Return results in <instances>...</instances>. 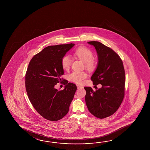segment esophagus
<instances>
[{
	"mask_svg": "<svg viewBox=\"0 0 150 150\" xmlns=\"http://www.w3.org/2000/svg\"><path fill=\"white\" fill-rule=\"evenodd\" d=\"M76 86H77V89L83 88V86H81V85H77Z\"/></svg>",
	"mask_w": 150,
	"mask_h": 150,
	"instance_id": "obj_1",
	"label": "esophagus"
}]
</instances>
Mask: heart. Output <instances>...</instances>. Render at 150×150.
I'll use <instances>...</instances> for the list:
<instances>
[{
    "label": "heart",
    "mask_w": 150,
    "mask_h": 150,
    "mask_svg": "<svg viewBox=\"0 0 150 150\" xmlns=\"http://www.w3.org/2000/svg\"><path fill=\"white\" fill-rule=\"evenodd\" d=\"M75 55L79 59L85 63V67L88 71H93L97 67V63L93 59V53L87 47H79L75 52ZM71 63V58L69 55H65L62 59V67L65 70L69 68ZM87 77V75L84 71H73L69 75V79L71 81L81 84Z\"/></svg>",
    "instance_id": "obj_1"
}]
</instances>
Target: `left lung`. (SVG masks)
<instances>
[{"label": "left lung", "mask_w": 150, "mask_h": 150, "mask_svg": "<svg viewBox=\"0 0 150 150\" xmlns=\"http://www.w3.org/2000/svg\"><path fill=\"white\" fill-rule=\"evenodd\" d=\"M98 55V65L91 77L93 85L100 83V88L85 87V101L88 110L99 119L113 115L120 106L125 96V71L122 61L110 47L98 41H90Z\"/></svg>", "instance_id": "8db88e82"}]
</instances>
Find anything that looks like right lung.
<instances>
[{
    "mask_svg": "<svg viewBox=\"0 0 150 150\" xmlns=\"http://www.w3.org/2000/svg\"><path fill=\"white\" fill-rule=\"evenodd\" d=\"M74 45L46 47L32 57L28 65L25 77L28 96L37 112L48 120L55 121L63 118L74 98L77 89L74 83L65 79L62 83L66 85L62 91L54 86L61 82L64 74L62 59Z\"/></svg>",
    "mask_w": 150,
    "mask_h": 150,
    "instance_id": "right-lung-1",
    "label": "right lung"
}]
</instances>
